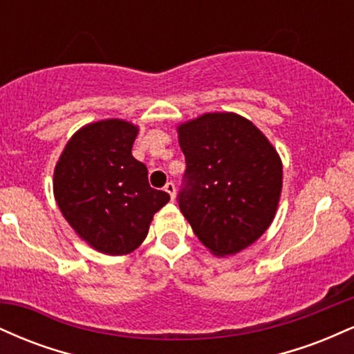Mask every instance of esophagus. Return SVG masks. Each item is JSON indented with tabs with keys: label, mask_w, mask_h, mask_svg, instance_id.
<instances>
[{
	"label": "esophagus",
	"mask_w": 354,
	"mask_h": 354,
	"mask_svg": "<svg viewBox=\"0 0 354 354\" xmlns=\"http://www.w3.org/2000/svg\"><path fill=\"white\" fill-rule=\"evenodd\" d=\"M165 191L169 194V196H171V200H173V198H174V191H176V186H174V183H173V181L166 183V185H165Z\"/></svg>",
	"instance_id": "1"
}]
</instances>
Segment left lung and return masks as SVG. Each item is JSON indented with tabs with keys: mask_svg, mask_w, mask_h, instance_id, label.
<instances>
[{
	"mask_svg": "<svg viewBox=\"0 0 354 354\" xmlns=\"http://www.w3.org/2000/svg\"><path fill=\"white\" fill-rule=\"evenodd\" d=\"M186 171L178 205L214 254H234L273 221L283 183L276 149L251 121L208 113L181 124Z\"/></svg>",
	"mask_w": 354,
	"mask_h": 354,
	"instance_id": "8db88e82",
	"label": "left lung"
}]
</instances>
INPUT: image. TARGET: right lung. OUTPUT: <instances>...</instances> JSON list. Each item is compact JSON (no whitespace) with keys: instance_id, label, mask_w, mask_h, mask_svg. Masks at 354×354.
<instances>
[{"instance_id":"add662e5","label":"right lung","mask_w":354,"mask_h":354,"mask_svg":"<svg viewBox=\"0 0 354 354\" xmlns=\"http://www.w3.org/2000/svg\"><path fill=\"white\" fill-rule=\"evenodd\" d=\"M138 128L104 120L68 141L55 169L61 213L101 253L128 254L143 243L153 214L169 201L148 183V168L133 158Z\"/></svg>"}]
</instances>
